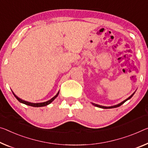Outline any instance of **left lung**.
I'll return each instance as SVG.
<instances>
[{
    "label": "left lung",
    "mask_w": 148,
    "mask_h": 148,
    "mask_svg": "<svg viewBox=\"0 0 148 148\" xmlns=\"http://www.w3.org/2000/svg\"><path fill=\"white\" fill-rule=\"evenodd\" d=\"M136 92V91L133 93L132 95H131L130 96L128 99H126V100H124V101H123L122 102H121V103H119V104H116V105H114V106H102V105H99V104H95V103H91V104H92V105H94V106H97V107H99V108H104V109H108V108H116V107H119V106H121L122 104H124L125 102L126 101H128V100H129V99H130L132 97V96L134 95V93Z\"/></svg>",
    "instance_id": "1"
}]
</instances>
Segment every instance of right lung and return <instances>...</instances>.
<instances>
[{
	"instance_id": "add662e5",
	"label": "right lung",
	"mask_w": 148,
	"mask_h": 148,
	"mask_svg": "<svg viewBox=\"0 0 148 148\" xmlns=\"http://www.w3.org/2000/svg\"><path fill=\"white\" fill-rule=\"evenodd\" d=\"M13 95H14V97L16 98V99L20 103H23L24 104H26V105H28V106H34V107H42V106H47L48 105V104H50L51 103H52L54 100H55L56 98L58 96L59 93H60V91H58V92L57 93V94L54 96L53 98H51L50 100H49V101H47L46 102H44V103H30V102H28V101H24V100H22L21 99H20L18 97H17L16 95L14 92L12 91Z\"/></svg>"
}]
</instances>
